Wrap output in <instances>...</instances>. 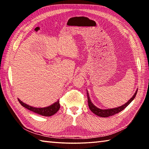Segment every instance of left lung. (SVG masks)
<instances>
[{
    "mask_svg": "<svg viewBox=\"0 0 149 149\" xmlns=\"http://www.w3.org/2000/svg\"><path fill=\"white\" fill-rule=\"evenodd\" d=\"M137 89L136 91L135 94L133 95V97L131 98V99L128 100V101L125 103V104H123L122 106H120L119 107L117 108H110V109H100V108L96 107L93 104L91 101L90 97L89 96V93H87V99H88V105H89V107L90 108V110L92 111V112L94 113L95 114L99 116L100 117H102V118H107L111 116H113L117 113H119L121 111H122L123 109L127 107L131 102H132V100L135 99L136 95H137Z\"/></svg>",
    "mask_w": 149,
    "mask_h": 149,
    "instance_id": "8db88e82",
    "label": "left lung"
}]
</instances>
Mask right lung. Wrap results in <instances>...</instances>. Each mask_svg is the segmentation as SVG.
<instances>
[{
  "label": "right lung",
  "mask_w": 149,
  "mask_h": 149,
  "mask_svg": "<svg viewBox=\"0 0 149 149\" xmlns=\"http://www.w3.org/2000/svg\"><path fill=\"white\" fill-rule=\"evenodd\" d=\"M18 101L19 102V103L21 104L22 107H24L26 108H27V109L32 111V112L36 113V114L43 116H51L56 114V113L60 109V107L59 100H58V101H56V102H54V104L49 106V107H45V108H35V107H31V106H29L28 104H25L24 102L21 101L19 99H18Z\"/></svg>",
  "instance_id": "add662e5"
}]
</instances>
